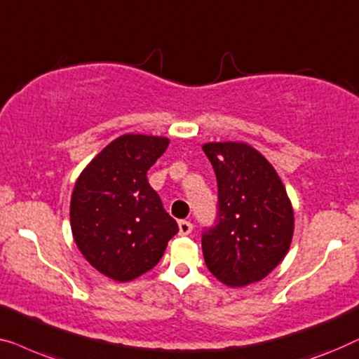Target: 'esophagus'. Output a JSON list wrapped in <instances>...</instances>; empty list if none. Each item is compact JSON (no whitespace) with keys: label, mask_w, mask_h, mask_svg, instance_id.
<instances>
[{"label":"esophagus","mask_w":359,"mask_h":359,"mask_svg":"<svg viewBox=\"0 0 359 359\" xmlns=\"http://www.w3.org/2000/svg\"><path fill=\"white\" fill-rule=\"evenodd\" d=\"M191 229H194V224H191L190 221H185V219L179 221V234L180 236H189Z\"/></svg>","instance_id":"esophagus-1"}]
</instances>
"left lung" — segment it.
I'll list each match as a JSON object with an SVG mask.
<instances>
[{"label": "left lung", "mask_w": 359, "mask_h": 359, "mask_svg": "<svg viewBox=\"0 0 359 359\" xmlns=\"http://www.w3.org/2000/svg\"><path fill=\"white\" fill-rule=\"evenodd\" d=\"M218 180V219L201 237L205 264L221 283L264 280L290 250L294 213L269 161L247 143H206Z\"/></svg>", "instance_id": "8db88e82"}]
</instances>
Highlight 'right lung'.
Instances as JSON below:
<instances>
[{
    "label": "right lung",
    "mask_w": 359,
    "mask_h": 359,
    "mask_svg": "<svg viewBox=\"0 0 359 359\" xmlns=\"http://www.w3.org/2000/svg\"><path fill=\"white\" fill-rule=\"evenodd\" d=\"M168 146L164 136H118L74 184L69 205L74 242L95 270L115 281L149 271L179 232L146 177Z\"/></svg>",
    "instance_id": "right-lung-1"
}]
</instances>
